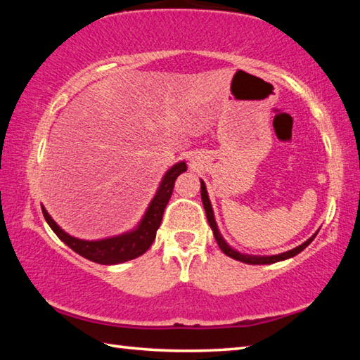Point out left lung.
<instances>
[{
    "label": "left lung",
    "instance_id": "left-lung-1",
    "mask_svg": "<svg viewBox=\"0 0 360 360\" xmlns=\"http://www.w3.org/2000/svg\"><path fill=\"white\" fill-rule=\"evenodd\" d=\"M200 184H202V202L205 206V211H206V219H208V224L212 230V233H214V238L217 241L219 248H221V251L229 255V257L235 259V260H240L243 264H249V265H270V264H275V262H281L285 259H290L297 255L298 252H302L304 248H307L309 243L314 240V236L318 235V231L311 236V238H308L304 243H302L300 246H297L294 249H290V251H285L283 254H275V255H252V254H245V252H240L236 251L235 248H231L227 241L224 240V236L221 231H219L217 227V222H216V217H214V211H212V205H211V200H210V195L208 191H206V186L203 179H200Z\"/></svg>",
    "mask_w": 360,
    "mask_h": 360
}]
</instances>
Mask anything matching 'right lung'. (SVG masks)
<instances>
[{
    "instance_id": "1",
    "label": "right lung",
    "mask_w": 360,
    "mask_h": 360,
    "mask_svg": "<svg viewBox=\"0 0 360 360\" xmlns=\"http://www.w3.org/2000/svg\"><path fill=\"white\" fill-rule=\"evenodd\" d=\"M186 169L187 165L184 160L174 163L172 168L167 169V173L163 174L160 184L157 187L154 198L150 200V203L144 211L141 221L131 230L124 231V233L106 236V238L101 240H81L66 233L51 217L44 206H41L42 214H44L46 222L53 230V233L79 255L101 265L124 264V262H129L143 255L150 248L152 243H154L157 230L160 227L163 211H165L169 198H172L174 181Z\"/></svg>"
}]
</instances>
